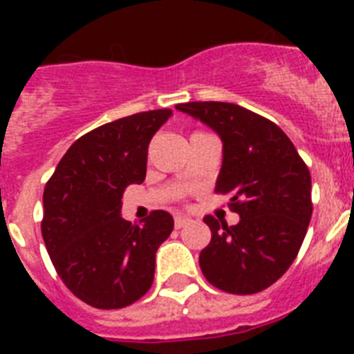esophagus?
Masks as SVG:
<instances>
[{"label": "esophagus", "mask_w": 354, "mask_h": 354, "mask_svg": "<svg viewBox=\"0 0 354 354\" xmlns=\"http://www.w3.org/2000/svg\"><path fill=\"white\" fill-rule=\"evenodd\" d=\"M189 222H191V218H187V216H182V215L174 216V226H176L178 230H182L183 226H187Z\"/></svg>", "instance_id": "obj_1"}]
</instances>
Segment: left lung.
<instances>
[{"label":"left lung","instance_id":"left-lung-1","mask_svg":"<svg viewBox=\"0 0 354 354\" xmlns=\"http://www.w3.org/2000/svg\"><path fill=\"white\" fill-rule=\"evenodd\" d=\"M180 112L209 124L224 143L215 193L230 194L235 226L205 216L211 242L200 252V268L227 294H257L290 268L313 216L310 172L275 122L233 104L194 101Z\"/></svg>","mask_w":354,"mask_h":354}]
</instances>
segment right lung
Wrapping results in <instances>:
<instances>
[{
	"label": "right lung",
	"mask_w": 354,
	"mask_h": 354,
	"mask_svg": "<svg viewBox=\"0 0 354 354\" xmlns=\"http://www.w3.org/2000/svg\"><path fill=\"white\" fill-rule=\"evenodd\" d=\"M171 113L150 110L93 128L69 147L47 180V253L64 285L91 307H128L152 286L156 252L174 221L156 209L143 226H132L119 213L124 189L145 180L150 139Z\"/></svg>",
	"instance_id": "right-lung-1"
}]
</instances>
